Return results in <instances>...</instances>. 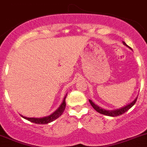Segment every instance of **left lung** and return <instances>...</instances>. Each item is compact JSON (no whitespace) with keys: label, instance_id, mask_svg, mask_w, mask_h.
Returning a JSON list of instances; mask_svg holds the SVG:
<instances>
[{"label":"left lung","instance_id":"obj_1","mask_svg":"<svg viewBox=\"0 0 147 147\" xmlns=\"http://www.w3.org/2000/svg\"><path fill=\"white\" fill-rule=\"evenodd\" d=\"M123 44H124L125 45H126V46H128V45L124 42H123ZM137 98H138V97H137V98H135V99L131 102V103L129 104L128 105L125 106V107H123V108H120V109L113 110V111H108V110L102 109V108H99L98 106H97L96 105H95L91 100H89V102H90L91 105L92 106V108H94V109L96 110L97 112H98V113H102V114H104V115H106V116H110V117H117V116L122 115V114H123L124 113H125L127 111H129V110L130 109V108H131L134 104H135V102H136L137 101Z\"/></svg>","mask_w":147,"mask_h":147}]
</instances>
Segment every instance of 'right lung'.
<instances>
[{"label":"right lung","instance_id":"right-lung-1","mask_svg":"<svg viewBox=\"0 0 147 147\" xmlns=\"http://www.w3.org/2000/svg\"><path fill=\"white\" fill-rule=\"evenodd\" d=\"M66 96H67V94H66ZM66 96L64 98L62 104L60 105L58 109L55 112H54L52 114H51L50 116H49V117H45L42 118H28L25 117H23V116H22V117L23 118H24L25 119H28V120L30 121L31 123H36V124H47V123H49L51 122L54 121L56 119H57L60 116H61V114L64 111V110H65V108H66Z\"/></svg>","mask_w":147,"mask_h":147}]
</instances>
